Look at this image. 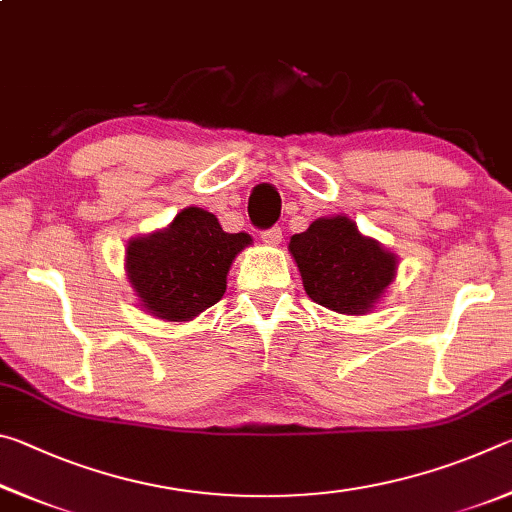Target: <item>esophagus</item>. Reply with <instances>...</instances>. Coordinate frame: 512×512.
I'll list each match as a JSON object with an SVG mask.
<instances>
[{
	"label": "esophagus",
	"mask_w": 512,
	"mask_h": 512,
	"mask_svg": "<svg viewBox=\"0 0 512 512\" xmlns=\"http://www.w3.org/2000/svg\"><path fill=\"white\" fill-rule=\"evenodd\" d=\"M262 241L268 246H280L282 244V230L280 228H271L262 232Z\"/></svg>",
	"instance_id": "34e87169"
}]
</instances>
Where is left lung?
I'll return each instance as SVG.
<instances>
[{
	"label": "left lung",
	"instance_id": "left-lung-1",
	"mask_svg": "<svg viewBox=\"0 0 512 512\" xmlns=\"http://www.w3.org/2000/svg\"><path fill=\"white\" fill-rule=\"evenodd\" d=\"M289 253L307 296L336 314H370L395 282L400 257L361 235L350 216H320L293 235Z\"/></svg>",
	"mask_w": 512,
	"mask_h": 512
}]
</instances>
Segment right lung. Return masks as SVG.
<instances>
[{"label":"right lung","mask_w":512,"mask_h":512,"mask_svg":"<svg viewBox=\"0 0 512 512\" xmlns=\"http://www.w3.org/2000/svg\"><path fill=\"white\" fill-rule=\"evenodd\" d=\"M253 237L225 232L203 207H185L167 228L126 244V277L142 311L164 323H187L216 305L235 257Z\"/></svg>","instance_id":"1"}]
</instances>
